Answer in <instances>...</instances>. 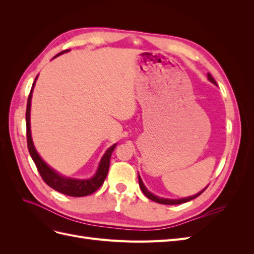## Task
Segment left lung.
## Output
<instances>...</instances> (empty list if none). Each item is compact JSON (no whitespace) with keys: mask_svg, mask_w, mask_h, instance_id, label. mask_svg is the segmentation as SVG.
Returning <instances> with one entry per match:
<instances>
[{"mask_svg":"<svg viewBox=\"0 0 254 254\" xmlns=\"http://www.w3.org/2000/svg\"><path fill=\"white\" fill-rule=\"evenodd\" d=\"M207 79H209L212 83H214V84H216L217 86V83H216V81L214 80V78L212 77V75L210 74V73H207ZM137 178H139V184H140V188H141V190H142V191L144 193V195L147 197V198H149L150 200H152V201H156V202H158V203H161V204H180V203H184V202H188V201H190V200H193V199H195L196 197H198L199 195L200 194H202L203 191L205 190V189L207 188H204L202 190H200L199 191V193H197V194H195V195H193V196H190V197H186V198H181V199H168V198H162V197H158V196H156V195H153L152 193H150V191L146 189V187L144 186V183H143V181H142V179H141V177H140V175L137 174Z\"/></svg>","mask_w":254,"mask_h":254,"instance_id":"8db88e82","label":"left lung"}]
</instances>
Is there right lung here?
I'll list each match as a JSON object with an SVG mask.
<instances>
[{"label": "right lung", "mask_w": 254, "mask_h": 254, "mask_svg": "<svg viewBox=\"0 0 254 254\" xmlns=\"http://www.w3.org/2000/svg\"><path fill=\"white\" fill-rule=\"evenodd\" d=\"M70 50H65L57 54V56L61 55V54H64ZM54 57V58H55ZM38 76L36 77L32 90H30V93L28 95L27 99V107H26V136H27V147L28 151L30 153V157H32L33 161L35 162L38 172L41 175L43 181L51 187L53 190H55L61 194H64L67 196L72 197H82V196H88L101 188L102 184L104 183L107 174H108L109 165H110V158L114 148L117 147V144L112 145L111 147L107 149L105 155L102 157L101 162L98 164L97 171L95 175L90 179H74V178H67L63 175L58 174L55 170H53L47 163L44 162L42 158L39 156V153L37 152L33 139H32V132H30V105H32V96H33V91L34 87L36 84V80Z\"/></svg>", "instance_id": "add662e5"}]
</instances>
